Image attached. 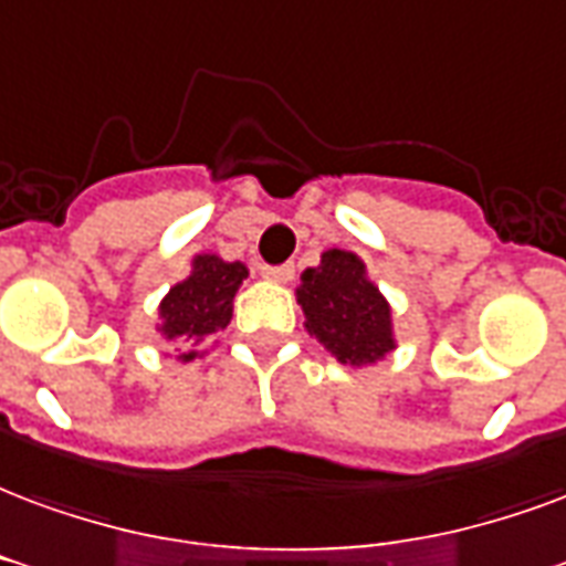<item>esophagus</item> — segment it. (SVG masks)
Segmentation results:
<instances>
[{"label": "esophagus", "instance_id": "1", "mask_svg": "<svg viewBox=\"0 0 566 566\" xmlns=\"http://www.w3.org/2000/svg\"><path fill=\"white\" fill-rule=\"evenodd\" d=\"M263 279L270 282H291L294 279V263H282V266H263Z\"/></svg>", "mask_w": 566, "mask_h": 566}]
</instances>
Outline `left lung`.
Segmentation results:
<instances>
[{"mask_svg":"<svg viewBox=\"0 0 566 566\" xmlns=\"http://www.w3.org/2000/svg\"><path fill=\"white\" fill-rule=\"evenodd\" d=\"M296 300L305 312V329L338 363L366 366L396 347L387 300L368 282L366 263L354 251H324L321 263L303 272Z\"/></svg>","mask_w":566,"mask_h":566,"instance_id":"8db88e82","label":"left lung"}]
</instances>
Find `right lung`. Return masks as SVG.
I'll return each mask as SVG.
<instances>
[{"instance_id":"add662e5","label":"right lung","mask_w":566,"mask_h":566,"mask_svg":"<svg viewBox=\"0 0 566 566\" xmlns=\"http://www.w3.org/2000/svg\"><path fill=\"white\" fill-rule=\"evenodd\" d=\"M249 270L240 261H221L216 254H198L186 282L170 287V294L158 305V333L165 338H179L182 345H200L203 338L230 324L233 296L240 291ZM198 357V350L179 354L182 363Z\"/></svg>"}]
</instances>
